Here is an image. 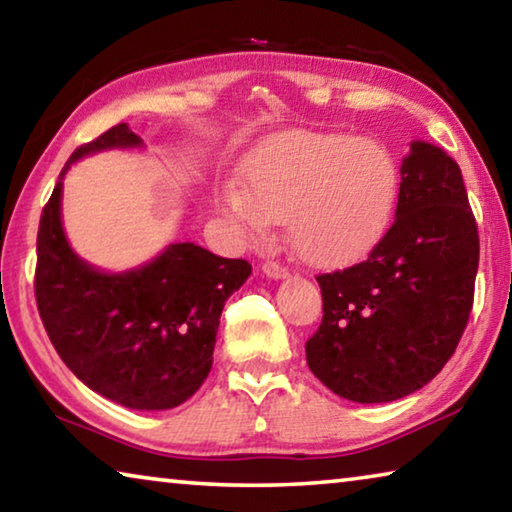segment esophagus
Segmentation results:
<instances>
[{
	"label": "esophagus",
	"instance_id": "esophagus-1",
	"mask_svg": "<svg viewBox=\"0 0 512 512\" xmlns=\"http://www.w3.org/2000/svg\"><path fill=\"white\" fill-rule=\"evenodd\" d=\"M262 271L268 277H275V280H284V277H289V268L280 262H264Z\"/></svg>",
	"mask_w": 512,
	"mask_h": 512
}]
</instances>
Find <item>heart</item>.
I'll return each instance as SVG.
<instances>
[{"instance_id": "heart-1", "label": "heart", "mask_w": 512, "mask_h": 512, "mask_svg": "<svg viewBox=\"0 0 512 512\" xmlns=\"http://www.w3.org/2000/svg\"><path fill=\"white\" fill-rule=\"evenodd\" d=\"M244 183L223 203L239 223L262 232L287 216L300 257L332 264L375 239L393 203L395 167L384 146L345 133L289 131L268 137L244 164Z\"/></svg>"}]
</instances>
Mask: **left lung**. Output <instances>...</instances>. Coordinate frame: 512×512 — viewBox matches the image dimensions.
I'll list each match as a JSON object with an SVG mask.
<instances>
[{
	"mask_svg": "<svg viewBox=\"0 0 512 512\" xmlns=\"http://www.w3.org/2000/svg\"><path fill=\"white\" fill-rule=\"evenodd\" d=\"M395 221L363 262L316 275L323 320L309 370L359 404L411 395L452 359L470 320L479 230L461 167L427 142L402 162Z\"/></svg>",
	"mask_w": 512,
	"mask_h": 512,
	"instance_id": "left-lung-1",
	"label": "left lung"
}]
</instances>
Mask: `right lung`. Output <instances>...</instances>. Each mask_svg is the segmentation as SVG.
Wrapping results in <instances>:
<instances>
[{
  "label": "right lung",
  "instance_id": "obj_1",
  "mask_svg": "<svg viewBox=\"0 0 512 512\" xmlns=\"http://www.w3.org/2000/svg\"><path fill=\"white\" fill-rule=\"evenodd\" d=\"M140 144L131 128L117 124L72 153L42 207L33 289L51 345L85 386L128 409L162 411L201 388L225 300L253 268L246 259H225L189 241L115 275L74 255L60 223L69 164Z\"/></svg>",
  "mask_w": 512,
  "mask_h": 512
}]
</instances>
